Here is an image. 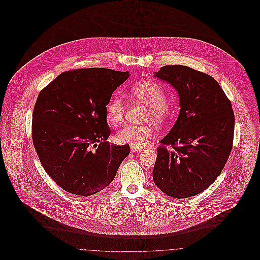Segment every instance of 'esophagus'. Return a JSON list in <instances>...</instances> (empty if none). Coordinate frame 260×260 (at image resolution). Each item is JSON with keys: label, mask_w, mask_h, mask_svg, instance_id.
I'll return each instance as SVG.
<instances>
[{"label": "esophagus", "mask_w": 260, "mask_h": 260, "mask_svg": "<svg viewBox=\"0 0 260 260\" xmlns=\"http://www.w3.org/2000/svg\"><path fill=\"white\" fill-rule=\"evenodd\" d=\"M141 151H142V149L131 147V152H141Z\"/></svg>", "instance_id": "obj_1"}]
</instances>
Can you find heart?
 Here are the masks:
<instances>
[{
    "label": "heart",
    "mask_w": 260,
    "mask_h": 260,
    "mask_svg": "<svg viewBox=\"0 0 260 260\" xmlns=\"http://www.w3.org/2000/svg\"><path fill=\"white\" fill-rule=\"evenodd\" d=\"M133 97L141 103L148 106L145 120L161 123L167 114L166 95L160 85L151 82L142 81L135 84L131 88ZM125 114V103L118 97L114 96L106 105V116L111 124H118L122 121ZM154 129L148 125H126L119 129L115 135V139L120 144H129L135 148H142L150 139L154 137Z\"/></svg>",
    "instance_id": "heart-1"
}]
</instances>
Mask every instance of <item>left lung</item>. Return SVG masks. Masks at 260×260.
<instances>
[{"mask_svg":"<svg viewBox=\"0 0 260 260\" xmlns=\"http://www.w3.org/2000/svg\"><path fill=\"white\" fill-rule=\"evenodd\" d=\"M155 76L178 91L181 109L157 148L153 180L168 196L188 198L211 185L228 160L234 136L232 105L210 75L167 65Z\"/></svg>","mask_w":260,"mask_h":260,"instance_id":"obj_1","label":"left lung"}]
</instances>
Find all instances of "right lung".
<instances>
[{"mask_svg": "<svg viewBox=\"0 0 260 260\" xmlns=\"http://www.w3.org/2000/svg\"><path fill=\"white\" fill-rule=\"evenodd\" d=\"M128 72L105 68L65 71L42 89L32 139L42 166L65 191L90 196L113 181L129 145H114L106 105Z\"/></svg>", "mask_w": 260, "mask_h": 260, "instance_id": "1", "label": "right lung"}]
</instances>
